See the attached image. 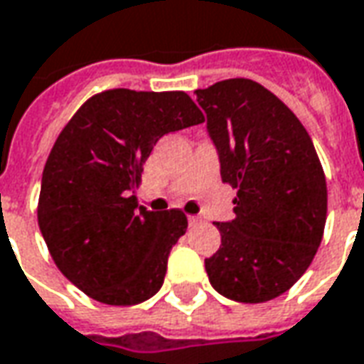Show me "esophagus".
<instances>
[{"label": "esophagus", "mask_w": 364, "mask_h": 364, "mask_svg": "<svg viewBox=\"0 0 364 364\" xmlns=\"http://www.w3.org/2000/svg\"><path fill=\"white\" fill-rule=\"evenodd\" d=\"M188 222H190V225H192V228L204 224V220H202L200 215H190V218H188Z\"/></svg>", "instance_id": "esophagus-1"}]
</instances>
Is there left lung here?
<instances>
[{
    "label": "left lung",
    "instance_id": "8db88e82",
    "mask_svg": "<svg viewBox=\"0 0 364 364\" xmlns=\"http://www.w3.org/2000/svg\"><path fill=\"white\" fill-rule=\"evenodd\" d=\"M220 152L222 180L237 190L235 218L218 222L222 245L206 257L215 291L263 303L291 289L323 240L327 182L311 136L272 91L225 79L196 91Z\"/></svg>",
    "mask_w": 364,
    "mask_h": 364
}]
</instances>
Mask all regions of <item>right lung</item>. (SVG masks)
I'll list each match as a JSON object with an SVG mask.
<instances>
[{
    "label": "right lung",
    "instance_id": "right-lung-1",
    "mask_svg": "<svg viewBox=\"0 0 364 364\" xmlns=\"http://www.w3.org/2000/svg\"><path fill=\"white\" fill-rule=\"evenodd\" d=\"M200 122L184 91L109 89L82 102L55 140L37 222L59 272L95 301L129 307L162 287L186 214L139 208L129 192L160 136Z\"/></svg>",
    "mask_w": 364,
    "mask_h": 364
}]
</instances>
